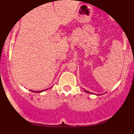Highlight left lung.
I'll return each mask as SVG.
<instances>
[{"mask_svg": "<svg viewBox=\"0 0 134 134\" xmlns=\"http://www.w3.org/2000/svg\"><path fill=\"white\" fill-rule=\"evenodd\" d=\"M86 92V93H90V92H89V91H86V90H84Z\"/></svg>", "mask_w": 134, "mask_h": 134, "instance_id": "1", "label": "left lung"}]
</instances>
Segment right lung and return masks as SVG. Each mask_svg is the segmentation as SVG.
Returning <instances> with one entry per match:
<instances>
[{
    "instance_id": "1",
    "label": "right lung",
    "mask_w": 134,
    "mask_h": 134,
    "mask_svg": "<svg viewBox=\"0 0 134 134\" xmlns=\"http://www.w3.org/2000/svg\"><path fill=\"white\" fill-rule=\"evenodd\" d=\"M47 90H48V89H47ZM44 90H42V91H33V90H30V91L31 92H33V93H41V92L44 91Z\"/></svg>"
}]
</instances>
